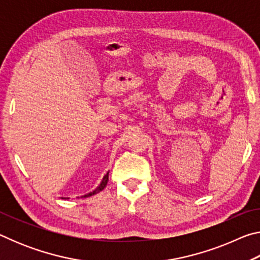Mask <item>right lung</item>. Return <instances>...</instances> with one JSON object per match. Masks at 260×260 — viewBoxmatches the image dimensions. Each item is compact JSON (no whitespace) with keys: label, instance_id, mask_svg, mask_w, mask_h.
Wrapping results in <instances>:
<instances>
[{"label":"right lung","instance_id":"add662e5","mask_svg":"<svg viewBox=\"0 0 260 260\" xmlns=\"http://www.w3.org/2000/svg\"><path fill=\"white\" fill-rule=\"evenodd\" d=\"M108 181H109V172L104 175L103 179H102V181H101V183H100V186H99L98 188H96L95 190L88 192V193H86V195H83V196H81V197H89V196L95 195V193H98V192H100V191H102L103 189L105 188V186H107Z\"/></svg>","mask_w":260,"mask_h":260}]
</instances>
